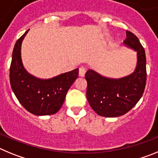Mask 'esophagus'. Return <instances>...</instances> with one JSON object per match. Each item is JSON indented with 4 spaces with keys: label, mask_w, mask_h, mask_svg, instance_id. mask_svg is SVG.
Wrapping results in <instances>:
<instances>
[{
    "label": "esophagus",
    "mask_w": 158,
    "mask_h": 158,
    "mask_svg": "<svg viewBox=\"0 0 158 158\" xmlns=\"http://www.w3.org/2000/svg\"><path fill=\"white\" fill-rule=\"evenodd\" d=\"M86 73V69L85 67L81 66L79 68V76L80 77H84Z\"/></svg>",
    "instance_id": "esophagus-1"
}]
</instances>
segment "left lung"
Returning a JSON list of instances; mask_svg holds the SVG:
<instances>
[{"label": "left lung", "mask_w": 158, "mask_h": 158, "mask_svg": "<svg viewBox=\"0 0 158 158\" xmlns=\"http://www.w3.org/2000/svg\"><path fill=\"white\" fill-rule=\"evenodd\" d=\"M123 43L137 52L138 62L135 72L119 79H112L89 69L85 76L88 101L95 112L101 116L117 117L126 114L135 107L144 93L146 83L144 48L138 37L129 31H127Z\"/></svg>", "instance_id": "obj_1"}]
</instances>
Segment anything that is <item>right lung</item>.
I'll return each instance as SVG.
<instances>
[{
	"label": "right lung",
	"instance_id": "add662e5",
	"mask_svg": "<svg viewBox=\"0 0 158 158\" xmlns=\"http://www.w3.org/2000/svg\"><path fill=\"white\" fill-rule=\"evenodd\" d=\"M27 31L14 46L10 65V85L17 100L29 112L35 115H53L64 103L65 95L78 77V69L51 79H40L26 71L22 63L21 44Z\"/></svg>",
	"mask_w": 158,
	"mask_h": 158
}]
</instances>
